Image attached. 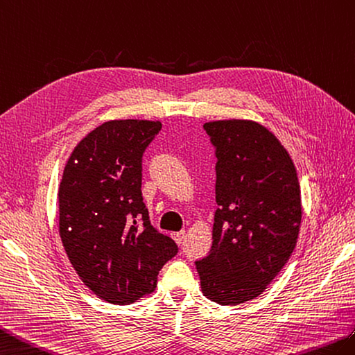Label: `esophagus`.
<instances>
[{
    "label": "esophagus",
    "mask_w": 355,
    "mask_h": 355,
    "mask_svg": "<svg viewBox=\"0 0 355 355\" xmlns=\"http://www.w3.org/2000/svg\"><path fill=\"white\" fill-rule=\"evenodd\" d=\"M171 237H173V240H175L178 244H182V243H184V239H185V231L173 232Z\"/></svg>",
    "instance_id": "34e87169"
}]
</instances>
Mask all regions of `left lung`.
I'll use <instances>...</instances> for the list:
<instances>
[{"instance_id":"left-lung-1","label":"left lung","mask_w":355,"mask_h":355,"mask_svg":"<svg viewBox=\"0 0 355 355\" xmlns=\"http://www.w3.org/2000/svg\"><path fill=\"white\" fill-rule=\"evenodd\" d=\"M216 156V202L209 254L196 261L203 295L220 305L259 296L286 266L301 225L293 161L261 124H203Z\"/></svg>"}]
</instances>
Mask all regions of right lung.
<instances>
[{"mask_svg": "<svg viewBox=\"0 0 355 355\" xmlns=\"http://www.w3.org/2000/svg\"><path fill=\"white\" fill-rule=\"evenodd\" d=\"M162 124L115 120L71 153L59 187V234L69 263L98 297L125 305L152 293L178 244L152 226L141 162Z\"/></svg>", "mask_w": 355, "mask_h": 355, "instance_id": "obj_1", "label": "right lung"}]
</instances>
